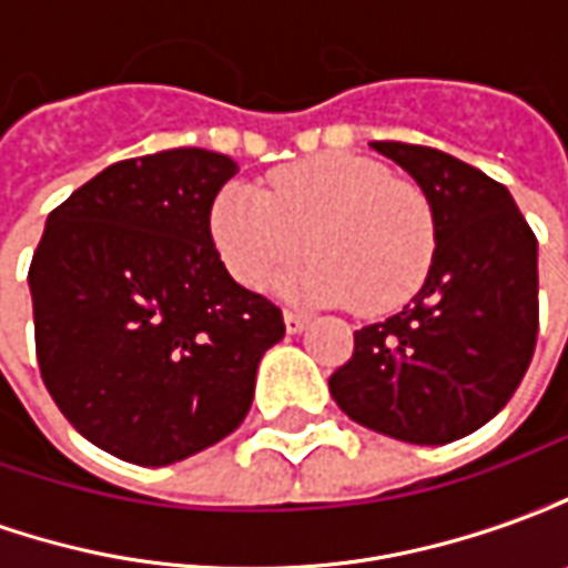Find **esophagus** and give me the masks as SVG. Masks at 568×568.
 Masks as SVG:
<instances>
[{
    "label": "esophagus",
    "mask_w": 568,
    "mask_h": 568,
    "mask_svg": "<svg viewBox=\"0 0 568 568\" xmlns=\"http://www.w3.org/2000/svg\"><path fill=\"white\" fill-rule=\"evenodd\" d=\"M283 320H285V332H288V334H301L310 325L307 316H301V313H292V310H285Z\"/></svg>",
    "instance_id": "obj_1"
}]
</instances>
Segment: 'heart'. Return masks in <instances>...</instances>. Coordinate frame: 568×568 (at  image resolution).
Returning <instances> with one entry per match:
<instances>
[{
	"label": "heart",
	"mask_w": 568,
	"mask_h": 568,
	"mask_svg": "<svg viewBox=\"0 0 568 568\" xmlns=\"http://www.w3.org/2000/svg\"><path fill=\"white\" fill-rule=\"evenodd\" d=\"M212 243L246 288H264L304 252L285 283L316 304L389 313L417 295L438 246L423 187L353 154H320L267 175L264 191L227 185L210 212Z\"/></svg>",
	"instance_id": "b5f03b06"
}]
</instances>
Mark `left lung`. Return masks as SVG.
I'll return each mask as SVG.
<instances>
[{
	"mask_svg": "<svg viewBox=\"0 0 568 568\" xmlns=\"http://www.w3.org/2000/svg\"><path fill=\"white\" fill-rule=\"evenodd\" d=\"M414 175L438 246L402 313L356 332L328 377L346 417L407 444H450L508 405L536 353L538 243L508 187L428 145L371 142Z\"/></svg>",
	"mask_w": 568,
	"mask_h": 568,
	"instance_id": "1",
	"label": "left lung"
}]
</instances>
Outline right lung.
Returning a JSON list of instances; mask_svg holds the SVG:
<instances>
[{
    "label": "right lung",
    "instance_id": "obj_1",
    "mask_svg": "<svg viewBox=\"0 0 568 568\" xmlns=\"http://www.w3.org/2000/svg\"><path fill=\"white\" fill-rule=\"evenodd\" d=\"M227 154L170 149L105 166L44 224L30 264L36 356L63 417L124 463H179L252 407L283 310L212 243Z\"/></svg>",
    "mask_w": 568,
    "mask_h": 568
}]
</instances>
